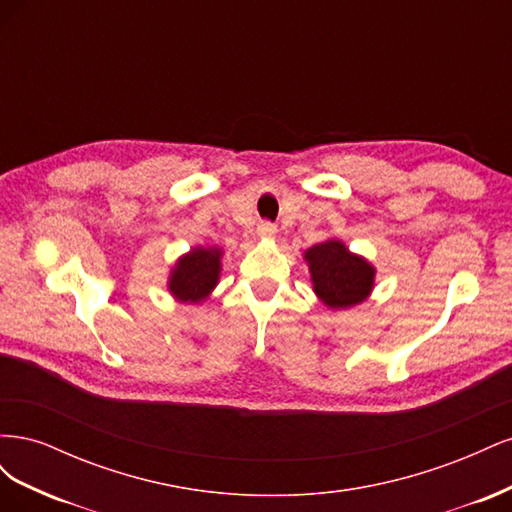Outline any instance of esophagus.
<instances>
[{"label":"esophagus","instance_id":"1","mask_svg":"<svg viewBox=\"0 0 512 512\" xmlns=\"http://www.w3.org/2000/svg\"><path fill=\"white\" fill-rule=\"evenodd\" d=\"M258 235L260 237H275L277 235V226L271 222H260L258 224Z\"/></svg>","mask_w":512,"mask_h":512}]
</instances>
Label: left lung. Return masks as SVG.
<instances>
[{
    "label": "left lung",
    "instance_id": "obj_1",
    "mask_svg": "<svg viewBox=\"0 0 512 512\" xmlns=\"http://www.w3.org/2000/svg\"><path fill=\"white\" fill-rule=\"evenodd\" d=\"M316 297L329 309H350L369 299L376 267L348 250L342 239H327L303 252Z\"/></svg>",
    "mask_w": 512,
    "mask_h": 512
}]
</instances>
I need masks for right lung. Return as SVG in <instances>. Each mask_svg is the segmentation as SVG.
<instances>
[{
  "label": "right lung",
  "instance_id": "1",
  "mask_svg": "<svg viewBox=\"0 0 512 512\" xmlns=\"http://www.w3.org/2000/svg\"><path fill=\"white\" fill-rule=\"evenodd\" d=\"M224 250L218 245H196L181 254L168 271L166 288L179 303L198 305L211 297L220 284Z\"/></svg>",
  "mask_w": 512,
  "mask_h": 512
}]
</instances>
